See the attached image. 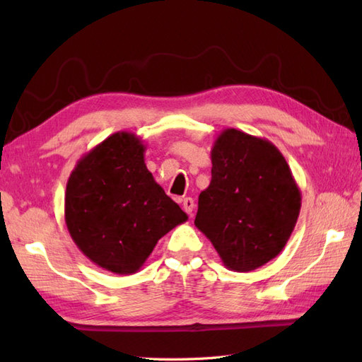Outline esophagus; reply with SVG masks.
I'll return each instance as SVG.
<instances>
[{"label":"esophagus","mask_w":362,"mask_h":362,"mask_svg":"<svg viewBox=\"0 0 362 362\" xmlns=\"http://www.w3.org/2000/svg\"><path fill=\"white\" fill-rule=\"evenodd\" d=\"M182 202H183V204H182V205H183V210H185V211L189 214V216H193V210H194V206H196L193 199H191V197H185Z\"/></svg>","instance_id":"obj_1"}]
</instances>
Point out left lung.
I'll list each match as a JSON object with an SVG mask.
<instances>
[{
  "label": "left lung",
  "instance_id": "obj_1",
  "mask_svg": "<svg viewBox=\"0 0 362 362\" xmlns=\"http://www.w3.org/2000/svg\"><path fill=\"white\" fill-rule=\"evenodd\" d=\"M211 165L194 226L230 271H255L284 249L302 193L279 148L243 130H222L211 148Z\"/></svg>",
  "mask_w": 362,
  "mask_h": 362
}]
</instances>
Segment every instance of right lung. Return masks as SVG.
Wrapping results in <instances>:
<instances>
[{"label":"right lung","mask_w":362,"mask_h":362,"mask_svg":"<svg viewBox=\"0 0 362 362\" xmlns=\"http://www.w3.org/2000/svg\"><path fill=\"white\" fill-rule=\"evenodd\" d=\"M146 144L117 132L83 153L65 191V224L74 244L105 271L130 275L156 244L188 219L144 163Z\"/></svg>","instance_id":"add662e5"}]
</instances>
